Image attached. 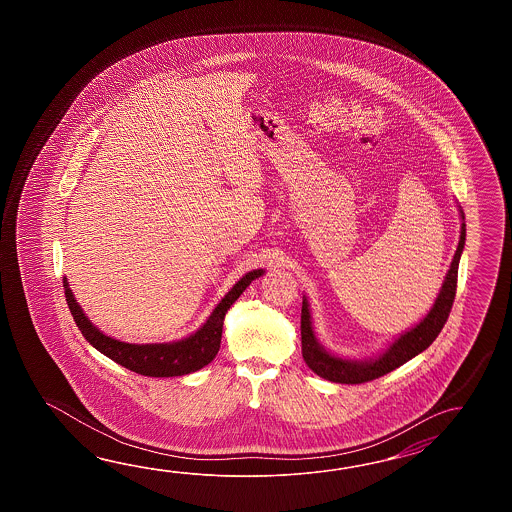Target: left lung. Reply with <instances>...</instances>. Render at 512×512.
Here are the masks:
<instances>
[{"mask_svg": "<svg viewBox=\"0 0 512 512\" xmlns=\"http://www.w3.org/2000/svg\"><path fill=\"white\" fill-rule=\"evenodd\" d=\"M461 218L465 219L463 212ZM465 236L467 229L465 223L461 225V238L457 245L454 260L450 263V271L446 274L445 283L441 287V293L435 300L434 307L430 309V313L417 324L412 327L408 333H404L401 337L393 342L390 348L382 353L379 359L366 360V362H357V360L338 359L335 355L327 353L316 342L313 327H311V315H309V305L302 302V357L305 364L315 371L318 377L326 379V381L340 382V384H362V382H370L373 379H379L382 375L390 373V371L403 366L404 362L414 359L415 355H419L421 351H425L437 335L441 333V329L448 320L450 309L456 298L457 287V269H459V258L465 247Z\"/></svg>", "mask_w": 512, "mask_h": 512, "instance_id": "left-lung-1", "label": "left lung"}]
</instances>
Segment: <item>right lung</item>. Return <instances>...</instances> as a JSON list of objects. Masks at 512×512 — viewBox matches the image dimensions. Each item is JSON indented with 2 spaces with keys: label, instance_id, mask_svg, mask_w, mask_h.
<instances>
[{
  "label": "right lung",
  "instance_id": "obj_1",
  "mask_svg": "<svg viewBox=\"0 0 512 512\" xmlns=\"http://www.w3.org/2000/svg\"><path fill=\"white\" fill-rule=\"evenodd\" d=\"M261 274H263L261 269L247 272L240 282L225 294V298L219 302L205 326L196 331L192 337L172 342V344H126L115 338L106 337L82 313L80 305L73 298V293L67 285V280H64V287H66L69 311L75 318L78 329L82 331V335L93 348H97L100 353L115 360L120 366L144 377H179V375L201 370L218 355L225 313L229 311L230 305L240 298V294L251 285L252 280H256Z\"/></svg>",
  "mask_w": 512,
  "mask_h": 512
}]
</instances>
